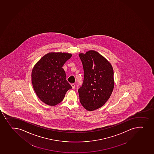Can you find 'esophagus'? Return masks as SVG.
Masks as SVG:
<instances>
[{
    "mask_svg": "<svg viewBox=\"0 0 154 154\" xmlns=\"http://www.w3.org/2000/svg\"><path fill=\"white\" fill-rule=\"evenodd\" d=\"M71 86L73 89H75V84L72 83V84H71Z\"/></svg>",
    "mask_w": 154,
    "mask_h": 154,
    "instance_id": "34e87169",
    "label": "esophagus"
}]
</instances>
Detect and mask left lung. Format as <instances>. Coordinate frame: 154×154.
Returning <instances> with one entry per match:
<instances>
[{"label":"left lung","mask_w":154,"mask_h":154,"mask_svg":"<svg viewBox=\"0 0 154 154\" xmlns=\"http://www.w3.org/2000/svg\"><path fill=\"white\" fill-rule=\"evenodd\" d=\"M82 63L84 79L78 89L80 102L85 109L93 111L109 99L114 88L112 66L97 51L79 54Z\"/></svg>","instance_id":"1"}]
</instances>
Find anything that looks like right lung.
<instances>
[{
    "label": "right lung",
    "mask_w": 154,
    "mask_h": 154,
    "mask_svg": "<svg viewBox=\"0 0 154 154\" xmlns=\"http://www.w3.org/2000/svg\"><path fill=\"white\" fill-rule=\"evenodd\" d=\"M72 55L61 52L49 53L42 57L33 67L32 84L38 98L50 106L63 101L72 86L66 79L63 67Z\"/></svg>",
    "instance_id": "right-lung-1"
}]
</instances>
